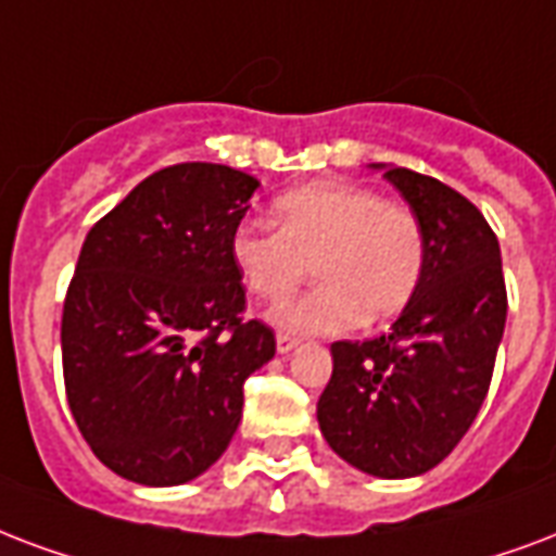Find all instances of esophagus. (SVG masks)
Listing matches in <instances>:
<instances>
[{"label": "esophagus", "mask_w": 556, "mask_h": 556, "mask_svg": "<svg viewBox=\"0 0 556 556\" xmlns=\"http://www.w3.org/2000/svg\"><path fill=\"white\" fill-rule=\"evenodd\" d=\"M294 346H296V338H291V334H286V332L277 334V353L279 355H288L291 350H294Z\"/></svg>", "instance_id": "obj_1"}]
</instances>
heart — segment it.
<instances>
[{"label": "heart", "instance_id": "heart-1", "mask_svg": "<svg viewBox=\"0 0 556 556\" xmlns=\"http://www.w3.org/2000/svg\"><path fill=\"white\" fill-rule=\"evenodd\" d=\"M274 224H239L232 268L250 294L279 300L315 270L317 286L279 303L270 320L294 334H338L358 320L400 315L426 274V230L405 203L346 180L288 189L274 201Z\"/></svg>", "mask_w": 556, "mask_h": 556}]
</instances>
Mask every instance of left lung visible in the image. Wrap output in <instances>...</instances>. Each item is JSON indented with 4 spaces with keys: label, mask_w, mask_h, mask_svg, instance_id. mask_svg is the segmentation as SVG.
Returning <instances> with one entry per match:
<instances>
[{
    "label": "left lung",
    "mask_w": 556,
    "mask_h": 556,
    "mask_svg": "<svg viewBox=\"0 0 556 556\" xmlns=\"http://www.w3.org/2000/svg\"><path fill=\"white\" fill-rule=\"evenodd\" d=\"M384 168L426 230V274L391 332L334 341L317 402L326 443L376 478H414L460 443L481 410L507 320L498 239L460 192Z\"/></svg>",
    "instance_id": "obj_1"
}]
</instances>
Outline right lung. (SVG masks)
<instances>
[{"label": "right lung", "instance_id": "right-lung-1", "mask_svg": "<svg viewBox=\"0 0 556 556\" xmlns=\"http://www.w3.org/2000/svg\"><path fill=\"white\" fill-rule=\"evenodd\" d=\"M256 177L160 168L84 239L61 320L63 381L101 464L146 486L206 472L239 429L244 381L277 353L244 320L230 260Z\"/></svg>", "mask_w": 556, "mask_h": 556}]
</instances>
